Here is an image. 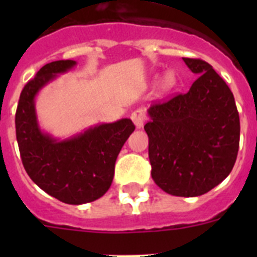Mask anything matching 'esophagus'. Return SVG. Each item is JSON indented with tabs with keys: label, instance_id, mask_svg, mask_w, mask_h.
<instances>
[{
	"label": "esophagus",
	"instance_id": "1",
	"mask_svg": "<svg viewBox=\"0 0 257 257\" xmlns=\"http://www.w3.org/2000/svg\"><path fill=\"white\" fill-rule=\"evenodd\" d=\"M131 119H133V122L135 123V126L138 127V128H142L145 123V119H147V114H145L144 109L139 108L136 109V110H134V112L131 113Z\"/></svg>",
	"mask_w": 257,
	"mask_h": 257
}]
</instances>
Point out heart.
Returning a JSON list of instances; mask_svg holds the SVG:
<instances>
[{
  "instance_id": "b5f03b06",
  "label": "heart",
  "mask_w": 257,
  "mask_h": 257,
  "mask_svg": "<svg viewBox=\"0 0 257 257\" xmlns=\"http://www.w3.org/2000/svg\"><path fill=\"white\" fill-rule=\"evenodd\" d=\"M178 85V77L175 74V72L170 70V72H166L162 77H161L158 86H160V90L163 92L171 91L175 86Z\"/></svg>"
}]
</instances>
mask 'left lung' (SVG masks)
<instances>
[{"label":"left lung","mask_w":257,"mask_h":257,"mask_svg":"<svg viewBox=\"0 0 257 257\" xmlns=\"http://www.w3.org/2000/svg\"><path fill=\"white\" fill-rule=\"evenodd\" d=\"M183 60L198 78L187 94L152 104L144 130L154 183L172 196L198 197L230 174L239 148V114L233 92L208 63Z\"/></svg>","instance_id":"8db88e82"}]
</instances>
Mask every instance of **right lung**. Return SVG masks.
Returning a JSON list of instances; mask_svg holds the SVG:
<instances>
[{
	"label": "right lung",
	"mask_w": 257,
	"mask_h": 257,
	"mask_svg": "<svg viewBox=\"0 0 257 257\" xmlns=\"http://www.w3.org/2000/svg\"><path fill=\"white\" fill-rule=\"evenodd\" d=\"M74 65V60H58L38 70L20 94L15 128L22 162L29 178L59 201L82 205L100 198L110 188L115 160L135 126L131 119L122 118L90 127L65 140L42 133L36 115V95L56 74Z\"/></svg>",
	"instance_id": "obj_1"
}]
</instances>
